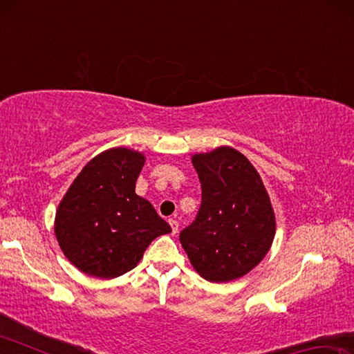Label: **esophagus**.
Listing matches in <instances>:
<instances>
[{"mask_svg": "<svg viewBox=\"0 0 354 354\" xmlns=\"http://www.w3.org/2000/svg\"><path fill=\"white\" fill-rule=\"evenodd\" d=\"M169 223H170V226H171V232H173V234H176V232H178V227H179L178 220H175V218H170V220H169Z\"/></svg>", "mask_w": 354, "mask_h": 354, "instance_id": "34e87169", "label": "esophagus"}]
</instances>
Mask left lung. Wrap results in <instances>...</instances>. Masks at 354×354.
<instances>
[{
  "label": "left lung",
  "mask_w": 354,
  "mask_h": 354,
  "mask_svg": "<svg viewBox=\"0 0 354 354\" xmlns=\"http://www.w3.org/2000/svg\"><path fill=\"white\" fill-rule=\"evenodd\" d=\"M192 162L201 183V205L179 241L203 278L227 283L247 274L270 250V198L259 173L234 148L195 154Z\"/></svg>",
  "instance_id": "obj_1"
}]
</instances>
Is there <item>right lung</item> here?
<instances>
[{
  "instance_id": "1",
  "label": "right lung",
  "mask_w": 354,
  "mask_h": 354,
  "mask_svg": "<svg viewBox=\"0 0 354 354\" xmlns=\"http://www.w3.org/2000/svg\"><path fill=\"white\" fill-rule=\"evenodd\" d=\"M145 158L112 148L84 167L56 214V237L67 259L97 278H117L139 263L170 225L136 194Z\"/></svg>"
}]
</instances>
